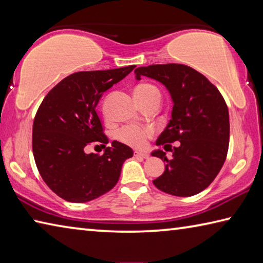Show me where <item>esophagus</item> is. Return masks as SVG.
I'll return each instance as SVG.
<instances>
[{
  "mask_svg": "<svg viewBox=\"0 0 263 263\" xmlns=\"http://www.w3.org/2000/svg\"><path fill=\"white\" fill-rule=\"evenodd\" d=\"M135 157L141 158V159H148L149 158V154L148 153H145V152H138V151H136Z\"/></svg>",
  "mask_w": 263,
  "mask_h": 263,
  "instance_id": "esophagus-1",
  "label": "esophagus"
}]
</instances>
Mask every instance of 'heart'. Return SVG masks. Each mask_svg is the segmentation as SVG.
I'll return each mask as SVG.
<instances>
[{
    "label": "heart",
    "instance_id": "1",
    "mask_svg": "<svg viewBox=\"0 0 263 263\" xmlns=\"http://www.w3.org/2000/svg\"><path fill=\"white\" fill-rule=\"evenodd\" d=\"M135 97L139 102L148 101L155 99V97H161L159 89L149 83H141L135 89ZM152 136V130L149 127L141 126H125L118 132V139L126 145L132 147L142 148L146 146L147 138Z\"/></svg>",
    "mask_w": 263,
    "mask_h": 263
}]
</instances>
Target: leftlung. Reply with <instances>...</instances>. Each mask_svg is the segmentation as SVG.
Segmentation results:
<instances>
[{
    "label": "left lung",
    "instance_id": "1",
    "mask_svg": "<svg viewBox=\"0 0 263 263\" xmlns=\"http://www.w3.org/2000/svg\"><path fill=\"white\" fill-rule=\"evenodd\" d=\"M136 79L147 77L162 83L173 102L172 119L159 136L164 172L153 181L163 193L188 197L201 193L215 180L225 162L230 140L229 109L219 90L197 70L185 65L164 64L138 67ZM180 141L171 148L170 142Z\"/></svg>",
    "mask_w": 263,
    "mask_h": 263
}]
</instances>
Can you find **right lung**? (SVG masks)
I'll return each mask as SVG.
<instances>
[{
    "instance_id": "obj_1",
    "label": "right lung",
    "mask_w": 263,
    "mask_h": 263,
    "mask_svg": "<svg viewBox=\"0 0 263 263\" xmlns=\"http://www.w3.org/2000/svg\"><path fill=\"white\" fill-rule=\"evenodd\" d=\"M135 67L70 74L43 100L33 121V157L43 180L59 197L89 202L118 182L124 161L133 155L131 147L114 140L102 155L84 149L90 142L108 144L96 106Z\"/></svg>"
}]
</instances>
